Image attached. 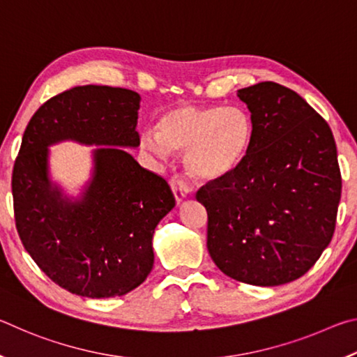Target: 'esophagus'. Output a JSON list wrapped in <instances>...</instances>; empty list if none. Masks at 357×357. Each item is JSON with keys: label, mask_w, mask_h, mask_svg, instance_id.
Wrapping results in <instances>:
<instances>
[{"label": "esophagus", "mask_w": 357, "mask_h": 357, "mask_svg": "<svg viewBox=\"0 0 357 357\" xmlns=\"http://www.w3.org/2000/svg\"><path fill=\"white\" fill-rule=\"evenodd\" d=\"M170 187H172V192H173V195H174V198H176L178 203H181L184 200V198L189 197L190 192H192V185H190L189 181L184 179L183 176H178V174L170 179Z\"/></svg>", "instance_id": "1"}]
</instances>
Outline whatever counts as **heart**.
I'll list each match as a JSON object with an SVG mask.
<instances>
[{"label":"heart","instance_id":"heart-1","mask_svg":"<svg viewBox=\"0 0 357 357\" xmlns=\"http://www.w3.org/2000/svg\"><path fill=\"white\" fill-rule=\"evenodd\" d=\"M252 138V119L243 108L183 104L162 114L157 132H143L142 148L162 159L170 151L185 153L192 176L211 181L236 170Z\"/></svg>","mask_w":357,"mask_h":357}]
</instances>
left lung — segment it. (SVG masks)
<instances>
[{
  "instance_id": "1",
  "label": "left lung",
  "mask_w": 357,
  "mask_h": 357,
  "mask_svg": "<svg viewBox=\"0 0 357 357\" xmlns=\"http://www.w3.org/2000/svg\"><path fill=\"white\" fill-rule=\"evenodd\" d=\"M252 144L233 173L208 181V250L223 274L258 287L304 275L334 236L342 195L329 124L293 89L261 82L239 89Z\"/></svg>"
}]
</instances>
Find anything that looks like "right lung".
<instances>
[{"instance_id":"add662e5","label":"right lung","mask_w":357,"mask_h":357,"mask_svg":"<svg viewBox=\"0 0 357 357\" xmlns=\"http://www.w3.org/2000/svg\"><path fill=\"white\" fill-rule=\"evenodd\" d=\"M140 96L84 84L53 96L33 114L12 170L15 227L42 273L84 298H114L144 282L153 233L174 206L167 181L121 146L137 148ZM61 139L107 144L82 201L69 202L46 176L47 146Z\"/></svg>"}]
</instances>
